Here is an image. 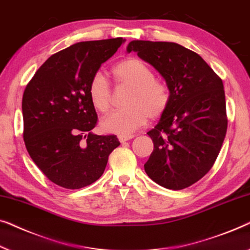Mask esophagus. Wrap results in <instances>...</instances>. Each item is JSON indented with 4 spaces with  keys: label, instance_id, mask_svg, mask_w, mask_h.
<instances>
[{
    "label": "esophagus",
    "instance_id": "esophagus-1",
    "mask_svg": "<svg viewBox=\"0 0 250 250\" xmlns=\"http://www.w3.org/2000/svg\"><path fill=\"white\" fill-rule=\"evenodd\" d=\"M133 136L130 135V136H119V140H120V143H125L128 142V140L132 139Z\"/></svg>",
    "mask_w": 250,
    "mask_h": 250
}]
</instances>
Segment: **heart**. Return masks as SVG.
<instances>
[{"instance_id":"b5f03b06","label":"heart","mask_w":250,"mask_h":250,"mask_svg":"<svg viewBox=\"0 0 250 250\" xmlns=\"http://www.w3.org/2000/svg\"><path fill=\"white\" fill-rule=\"evenodd\" d=\"M111 75L119 86L129 87L125 108L112 112L101 122L104 132L129 136L148 119L164 113L170 103V91L163 82L155 79L153 70L137 58H128L117 63ZM87 93L93 107L105 113L111 106V89L103 76L95 75L89 80Z\"/></svg>"}]
</instances>
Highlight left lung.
<instances>
[{
    "instance_id": "1",
    "label": "left lung",
    "mask_w": 250,
    "mask_h": 250,
    "mask_svg": "<svg viewBox=\"0 0 250 250\" xmlns=\"http://www.w3.org/2000/svg\"><path fill=\"white\" fill-rule=\"evenodd\" d=\"M137 52L163 77L170 103L147 132L154 149L144 167L156 184L172 190L202 179L219 155L228 119L222 79L195 52L170 42L132 41Z\"/></svg>"
}]
</instances>
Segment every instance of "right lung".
<instances>
[{
    "label": "right lung",
    "mask_w": 250,
    "mask_h": 250,
    "mask_svg": "<svg viewBox=\"0 0 250 250\" xmlns=\"http://www.w3.org/2000/svg\"><path fill=\"white\" fill-rule=\"evenodd\" d=\"M125 40L80 42L50 56L22 96L23 140L31 160L60 187L80 189L101 178L117 136L91 132L97 113L87 87Z\"/></svg>",
    "instance_id": "add662e5"
}]
</instances>
